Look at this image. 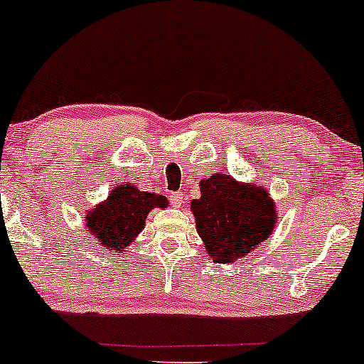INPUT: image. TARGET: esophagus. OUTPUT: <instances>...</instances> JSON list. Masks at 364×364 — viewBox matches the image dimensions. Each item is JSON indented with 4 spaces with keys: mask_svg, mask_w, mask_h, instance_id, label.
<instances>
[{
    "mask_svg": "<svg viewBox=\"0 0 364 364\" xmlns=\"http://www.w3.org/2000/svg\"><path fill=\"white\" fill-rule=\"evenodd\" d=\"M171 203H173V207H181L183 205V193H181V191L171 193Z\"/></svg>",
    "mask_w": 364,
    "mask_h": 364,
    "instance_id": "obj_1",
    "label": "esophagus"
}]
</instances>
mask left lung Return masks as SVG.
I'll return each instance as SVG.
<instances>
[{
	"label": "left lung",
	"mask_w": 364,
	"mask_h": 364,
	"mask_svg": "<svg viewBox=\"0 0 364 364\" xmlns=\"http://www.w3.org/2000/svg\"><path fill=\"white\" fill-rule=\"evenodd\" d=\"M198 186L200 198L191 200V214L214 262L233 264L273 233L278 210L264 186L223 173L202 179Z\"/></svg>",
	"instance_id": "1"
}]
</instances>
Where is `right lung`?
Here are the masks:
<instances>
[{
  "label": "right lung",
  "instance_id": "right-lung-1",
  "mask_svg": "<svg viewBox=\"0 0 364 364\" xmlns=\"http://www.w3.org/2000/svg\"><path fill=\"white\" fill-rule=\"evenodd\" d=\"M167 209L169 202L164 195L141 191L136 185H117L109 197L87 209L85 226L90 240L112 254L124 249L138 238L145 228V219L151 209Z\"/></svg>",
  "mask_w": 364,
  "mask_h": 364
}]
</instances>
